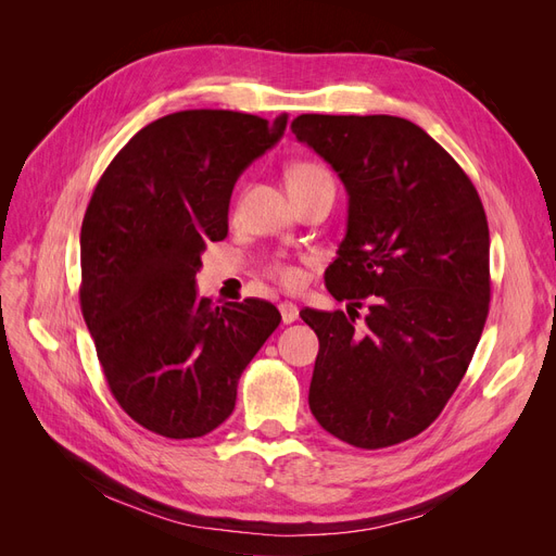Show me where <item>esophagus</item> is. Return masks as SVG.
Instances as JSON below:
<instances>
[{
  "label": "esophagus",
  "mask_w": 556,
  "mask_h": 556,
  "mask_svg": "<svg viewBox=\"0 0 556 556\" xmlns=\"http://www.w3.org/2000/svg\"><path fill=\"white\" fill-rule=\"evenodd\" d=\"M278 311H280V317H282L285 325H292L294 319L299 317V308H296V304H292V301H282Z\"/></svg>",
  "instance_id": "esophagus-1"
}]
</instances>
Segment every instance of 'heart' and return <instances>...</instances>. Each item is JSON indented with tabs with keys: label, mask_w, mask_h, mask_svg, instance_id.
Masks as SVG:
<instances>
[{
	"label": "heart",
	"mask_w": 556,
	"mask_h": 556,
	"mask_svg": "<svg viewBox=\"0 0 556 556\" xmlns=\"http://www.w3.org/2000/svg\"><path fill=\"white\" fill-rule=\"evenodd\" d=\"M317 178H331L323 164L296 162V164L290 166V172H288V188H290V185L308 182V180H317ZM271 274H274L276 280H280L285 285V288H292V290L301 288V285H304V280H306L304 268L296 266V264H285V262L274 264Z\"/></svg>",
	"instance_id": "1"
}]
</instances>
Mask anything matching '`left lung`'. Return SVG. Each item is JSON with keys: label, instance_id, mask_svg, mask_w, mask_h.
I'll return each mask as SVG.
<instances>
[{"label": "left lung", "instance_id": "1", "mask_svg": "<svg viewBox=\"0 0 556 556\" xmlns=\"http://www.w3.org/2000/svg\"><path fill=\"white\" fill-rule=\"evenodd\" d=\"M292 131L350 197L325 276L348 313L301 311L319 341L311 413L343 443L390 447L441 415L473 359L492 292L482 201L447 150L403 117L304 113Z\"/></svg>", "mask_w": 556, "mask_h": 556}]
</instances>
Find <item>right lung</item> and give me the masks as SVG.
<instances>
[{"label": "right lung", "mask_w": 556, "mask_h": 556, "mask_svg": "<svg viewBox=\"0 0 556 556\" xmlns=\"http://www.w3.org/2000/svg\"><path fill=\"white\" fill-rule=\"evenodd\" d=\"M285 127L288 115H164L113 157L83 217L78 294L99 364L121 408L164 439L220 427L280 325L264 299H199L194 278L206 243L227 237L233 185Z\"/></svg>", "instance_id": "1"}]
</instances>
